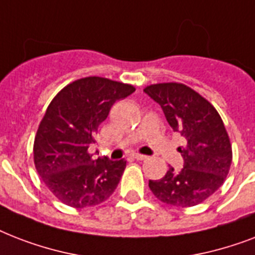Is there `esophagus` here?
I'll list each match as a JSON object with an SVG mask.
<instances>
[{"label": "esophagus", "mask_w": 255, "mask_h": 255, "mask_svg": "<svg viewBox=\"0 0 255 255\" xmlns=\"http://www.w3.org/2000/svg\"><path fill=\"white\" fill-rule=\"evenodd\" d=\"M132 157H133L135 160H145V159H147V156L140 155V153H133V155H132Z\"/></svg>", "instance_id": "obj_1"}]
</instances>
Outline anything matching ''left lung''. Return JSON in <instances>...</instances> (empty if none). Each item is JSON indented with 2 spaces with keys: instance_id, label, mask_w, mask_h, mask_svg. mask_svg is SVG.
Masks as SVG:
<instances>
[{
  "instance_id": "1",
  "label": "left lung",
  "mask_w": 255,
  "mask_h": 255,
  "mask_svg": "<svg viewBox=\"0 0 255 255\" xmlns=\"http://www.w3.org/2000/svg\"><path fill=\"white\" fill-rule=\"evenodd\" d=\"M161 106L174 132L185 140L178 148L184 168L169 167L160 180H149V189L168 205L188 208L205 201L224 184L233 152L229 135L213 104L188 86L169 82L144 88Z\"/></svg>"
}]
</instances>
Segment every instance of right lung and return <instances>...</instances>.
Segmentation results:
<instances>
[{"instance_id": "obj_1", "label": "right lung", "mask_w": 255, "mask_h": 255, "mask_svg": "<svg viewBox=\"0 0 255 255\" xmlns=\"http://www.w3.org/2000/svg\"><path fill=\"white\" fill-rule=\"evenodd\" d=\"M135 91L102 77L71 82L54 96L34 139V164L47 189L66 205L87 208L106 201L119 184L126 160H94L88 152L112 104Z\"/></svg>"}]
</instances>
